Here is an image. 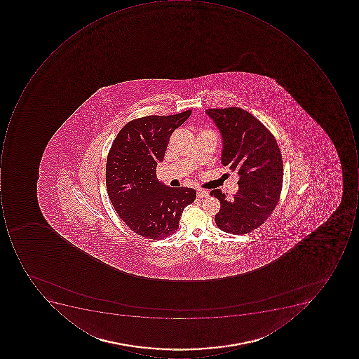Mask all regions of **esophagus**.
Segmentation results:
<instances>
[{"instance_id":"obj_1","label":"esophagus","mask_w":359,"mask_h":359,"mask_svg":"<svg viewBox=\"0 0 359 359\" xmlns=\"http://www.w3.org/2000/svg\"><path fill=\"white\" fill-rule=\"evenodd\" d=\"M207 196H209V193L207 192V191L202 190V189L197 190V197H198V198H203V197Z\"/></svg>"}]
</instances>
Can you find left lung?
I'll return each instance as SVG.
<instances>
[{"mask_svg":"<svg viewBox=\"0 0 359 359\" xmlns=\"http://www.w3.org/2000/svg\"><path fill=\"white\" fill-rule=\"evenodd\" d=\"M206 114L222 138L221 163L239 176L232 201L220 190L211 191L221 205L215 221L223 232L247 234L263 224L278 203L284 176L280 151L266 127L243 109H209Z\"/></svg>","mask_w":359,"mask_h":359,"instance_id":"8db88e82","label":"left lung"}]
</instances>
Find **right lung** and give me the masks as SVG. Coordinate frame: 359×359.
Instances as JSON below:
<instances>
[{
	"label": "right lung",
	"instance_id": "obj_1",
	"mask_svg": "<svg viewBox=\"0 0 359 359\" xmlns=\"http://www.w3.org/2000/svg\"><path fill=\"white\" fill-rule=\"evenodd\" d=\"M191 113L150 115L127 123L109 152V198L130 230L152 241L176 233L183 209L196 197L194 189L170 188L156 178V166L164 160L171 134Z\"/></svg>",
	"mask_w": 359,
	"mask_h": 359
}]
</instances>
